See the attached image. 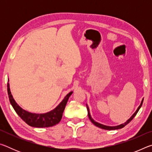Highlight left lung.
I'll return each instance as SVG.
<instances>
[{"label": "left lung", "instance_id": "left-lung-1", "mask_svg": "<svg viewBox=\"0 0 152 152\" xmlns=\"http://www.w3.org/2000/svg\"><path fill=\"white\" fill-rule=\"evenodd\" d=\"M143 101V99H142V101H141V104H140V106L138 107L137 109L136 110V111H135L134 113H133V114L132 115V116L131 117L129 118V119L127 121L125 122L124 123H123V124H121V125H117V126H107V125L101 124V123H98V122H96V121H94L93 119H92V117H91V113H90L89 107H88V104H86V108H87V110H88V115L89 119L91 120V121L92 123H93V124H94L95 126H96V127H99V128L103 129H106V130H115V129H121V128H123V127H124L126 125H127L128 123H129V122L131 121H132V120L133 119V118L135 117V115H137V112L139 111V110L140 109L141 107L142 106Z\"/></svg>", "mask_w": 152, "mask_h": 152}]
</instances>
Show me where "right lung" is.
Returning a JSON list of instances; mask_svg holds the SVG:
<instances>
[{"mask_svg":"<svg viewBox=\"0 0 152 152\" xmlns=\"http://www.w3.org/2000/svg\"><path fill=\"white\" fill-rule=\"evenodd\" d=\"M9 80L8 79L7 83V91L9 98V101L11 105L13 107L17 115L31 127H49L54 126L60 121L62 117L63 112L65 109L67 102L69 97L73 93L71 91L64 97L60 104L55 109L45 113H33L27 111V110L22 109L13 99L10 89Z\"/></svg>","mask_w":152,"mask_h":152,"instance_id":"right-lung-1","label":"right lung"}]
</instances>
